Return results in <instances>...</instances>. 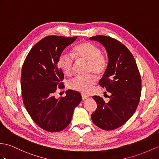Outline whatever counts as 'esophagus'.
Here are the masks:
<instances>
[{
    "mask_svg": "<svg viewBox=\"0 0 159 159\" xmlns=\"http://www.w3.org/2000/svg\"><path fill=\"white\" fill-rule=\"evenodd\" d=\"M82 97L83 100H86V99H87L88 98V96L84 94H82Z\"/></svg>",
    "mask_w": 159,
    "mask_h": 159,
    "instance_id": "34e87169",
    "label": "esophagus"
}]
</instances>
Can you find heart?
<instances>
[{
  "mask_svg": "<svg viewBox=\"0 0 159 159\" xmlns=\"http://www.w3.org/2000/svg\"><path fill=\"white\" fill-rule=\"evenodd\" d=\"M73 53L77 59L88 62L87 72L97 75L103 74L107 67L106 57L101 54V50L90 42H84L76 45L73 49ZM59 66L61 71L67 75L73 72L74 59L69 54L63 53L59 57ZM96 77L92 74L86 76L78 75L69 82V87L71 90L82 93H87L96 83Z\"/></svg>",
  "mask_w": 159,
  "mask_h": 159,
  "instance_id": "obj_1",
  "label": "heart"
}]
</instances>
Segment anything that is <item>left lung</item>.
Here are the masks:
<instances>
[{
	"label": "left lung",
	"mask_w": 159,
	"mask_h": 159,
	"mask_svg": "<svg viewBox=\"0 0 159 159\" xmlns=\"http://www.w3.org/2000/svg\"><path fill=\"white\" fill-rule=\"evenodd\" d=\"M90 39L106 48L109 63L99 85L111 94L109 102L98 96H93L97 109L92 113V120L100 128L113 130L125 123L136 110L141 95V77L134 57L125 45L109 36Z\"/></svg>",
	"instance_id": "8db88e82"
}]
</instances>
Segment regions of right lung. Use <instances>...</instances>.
<instances>
[{
  "label": "right lung",
  "instance_id": "add662e5",
  "mask_svg": "<svg viewBox=\"0 0 159 159\" xmlns=\"http://www.w3.org/2000/svg\"><path fill=\"white\" fill-rule=\"evenodd\" d=\"M77 36H48L35 44L23 65L21 94L24 106L36 124L49 132L64 129L70 123L75 108L82 100L78 92L69 90L65 97L56 98L64 75L58 66L63 50Z\"/></svg>",
  "mask_w": 159,
  "mask_h": 159
}]
</instances>
